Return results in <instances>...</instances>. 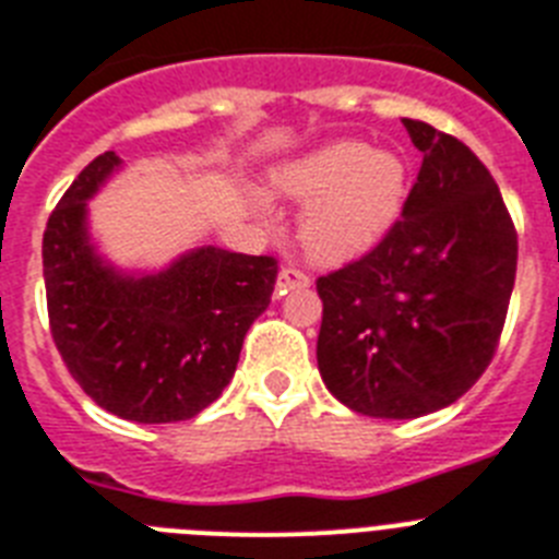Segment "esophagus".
Segmentation results:
<instances>
[{
  "label": "esophagus",
  "instance_id": "obj_1",
  "mask_svg": "<svg viewBox=\"0 0 559 559\" xmlns=\"http://www.w3.org/2000/svg\"><path fill=\"white\" fill-rule=\"evenodd\" d=\"M310 287V275L298 266H284L278 275V293H293V289H307Z\"/></svg>",
  "mask_w": 559,
  "mask_h": 559
}]
</instances>
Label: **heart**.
Returning a JSON list of instances; mask_svg holds the SVG:
<instances>
[{
    "label": "heart",
    "mask_w": 559,
    "mask_h": 559,
    "mask_svg": "<svg viewBox=\"0 0 559 559\" xmlns=\"http://www.w3.org/2000/svg\"><path fill=\"white\" fill-rule=\"evenodd\" d=\"M407 163L396 152H373L358 140H338L278 175V189L304 212V247L324 261L361 255L388 235L407 201Z\"/></svg>",
    "instance_id": "obj_1"
}]
</instances>
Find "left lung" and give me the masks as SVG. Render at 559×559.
<instances>
[{"mask_svg": "<svg viewBox=\"0 0 559 559\" xmlns=\"http://www.w3.org/2000/svg\"><path fill=\"white\" fill-rule=\"evenodd\" d=\"M421 169L402 217L361 258L316 281L326 390L376 419H416L491 365L516 275V229L462 140L405 120Z\"/></svg>", "mask_w": 559, "mask_h": 559, "instance_id": "obj_1", "label": "left lung"}]
</instances>
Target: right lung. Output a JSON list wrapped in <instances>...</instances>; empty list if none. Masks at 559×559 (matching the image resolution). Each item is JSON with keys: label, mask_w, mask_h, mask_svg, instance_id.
<instances>
[{"label": "right lung", "mask_w": 559, "mask_h": 559, "mask_svg": "<svg viewBox=\"0 0 559 559\" xmlns=\"http://www.w3.org/2000/svg\"><path fill=\"white\" fill-rule=\"evenodd\" d=\"M117 166L115 152L94 157L45 226L53 344L103 411L143 425L192 419L233 379L243 335L270 307L278 261L201 247L157 275H120L85 233V201Z\"/></svg>", "instance_id": "add662e5"}]
</instances>
